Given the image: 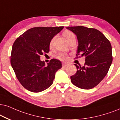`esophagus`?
<instances>
[{"label": "esophagus", "mask_w": 120, "mask_h": 120, "mask_svg": "<svg viewBox=\"0 0 120 120\" xmlns=\"http://www.w3.org/2000/svg\"><path fill=\"white\" fill-rule=\"evenodd\" d=\"M62 65H63V67H64V68H66V67L68 66V64H67V63H63Z\"/></svg>", "instance_id": "esophagus-1"}]
</instances>
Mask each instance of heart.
<instances>
[{
    "instance_id": "heart-1",
    "label": "heart",
    "mask_w": 120,
    "mask_h": 120,
    "mask_svg": "<svg viewBox=\"0 0 120 120\" xmlns=\"http://www.w3.org/2000/svg\"><path fill=\"white\" fill-rule=\"evenodd\" d=\"M63 36L65 37V38L67 39V41H68L70 38L72 37L75 36V34L72 32L71 31H68V30H66L63 33ZM54 40H55V37H53L52 39L50 40V43H49V47L52 48L53 45V43ZM57 58L60 59V60H63V61H65V60H68V56L66 54L64 53V52H60L57 56Z\"/></svg>"
}]
</instances>
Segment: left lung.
Masks as SVG:
<instances>
[{
    "mask_svg": "<svg viewBox=\"0 0 120 120\" xmlns=\"http://www.w3.org/2000/svg\"><path fill=\"white\" fill-rule=\"evenodd\" d=\"M77 37L79 46L76 58L84 56V66H78L77 72L70 77L75 86L84 89L97 86L108 72L112 61L110 41L99 30L84 26L66 27Z\"/></svg>",
    "mask_w": 120,
    "mask_h": 120,
    "instance_id": "8db88e82",
    "label": "left lung"
}]
</instances>
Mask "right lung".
Here are the masks:
<instances>
[{"instance_id":"obj_1","label":"right lung","mask_w":120,"mask_h":120,"mask_svg":"<svg viewBox=\"0 0 120 120\" xmlns=\"http://www.w3.org/2000/svg\"><path fill=\"white\" fill-rule=\"evenodd\" d=\"M63 28L60 26L30 28L14 43L11 65L17 79L28 90L41 92L53 83L56 72L62 67L61 61L52 59L45 66L40 57L44 53H48L50 40Z\"/></svg>"}]
</instances>
